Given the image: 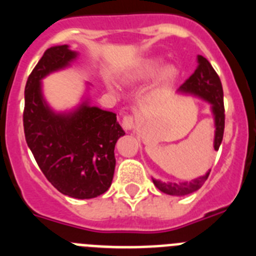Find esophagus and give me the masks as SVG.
<instances>
[{
  "instance_id": "obj_1",
  "label": "esophagus",
  "mask_w": 256,
  "mask_h": 256,
  "mask_svg": "<svg viewBox=\"0 0 256 256\" xmlns=\"http://www.w3.org/2000/svg\"><path fill=\"white\" fill-rule=\"evenodd\" d=\"M123 126L126 130H132L136 126V118L133 115H126L123 118V122H122Z\"/></svg>"
}]
</instances>
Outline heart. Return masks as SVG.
<instances>
[{
  "label": "heart",
  "instance_id": "1",
  "mask_svg": "<svg viewBox=\"0 0 256 256\" xmlns=\"http://www.w3.org/2000/svg\"><path fill=\"white\" fill-rule=\"evenodd\" d=\"M162 66V61L160 58H148V60H144L134 73H133V79H148L152 78L156 73H159V70ZM176 74L173 68H166V69L162 72V76L164 79L169 80L172 79Z\"/></svg>",
  "mask_w": 256,
  "mask_h": 256
}]
</instances>
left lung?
Listing matches in <instances>:
<instances>
[{"label":"left lung","instance_id":"1","mask_svg":"<svg viewBox=\"0 0 256 256\" xmlns=\"http://www.w3.org/2000/svg\"><path fill=\"white\" fill-rule=\"evenodd\" d=\"M198 68L191 76L180 87V94H191L208 101L212 105L214 115L216 136H214V148L218 150L224 133V104H223V88L218 74L204 56H198ZM210 170L202 177L195 178L190 182L172 183L152 180L154 184L164 194L173 196L190 195L198 191L209 177Z\"/></svg>","mask_w":256,"mask_h":256}]
</instances>
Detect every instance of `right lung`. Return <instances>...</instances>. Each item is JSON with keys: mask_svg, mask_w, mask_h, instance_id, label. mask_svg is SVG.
Returning <instances> with one entry per match:
<instances>
[{"mask_svg": "<svg viewBox=\"0 0 256 256\" xmlns=\"http://www.w3.org/2000/svg\"><path fill=\"white\" fill-rule=\"evenodd\" d=\"M68 44L46 50L28 76L22 124L26 140L44 177L74 198H94L112 186L115 144L126 134L116 114L83 101L76 110L55 112L42 94L40 80L76 58Z\"/></svg>", "mask_w": 256, "mask_h": 256, "instance_id": "right-lung-1", "label": "right lung"}]
</instances>
